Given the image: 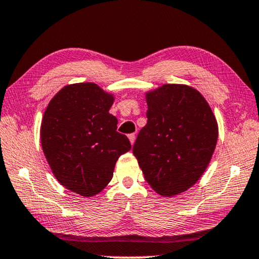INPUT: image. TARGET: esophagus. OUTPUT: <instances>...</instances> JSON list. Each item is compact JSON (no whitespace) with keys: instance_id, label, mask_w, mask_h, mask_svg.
Segmentation results:
<instances>
[{"instance_id":"esophagus-1","label":"esophagus","mask_w":259,"mask_h":259,"mask_svg":"<svg viewBox=\"0 0 259 259\" xmlns=\"http://www.w3.org/2000/svg\"><path fill=\"white\" fill-rule=\"evenodd\" d=\"M128 139H130V141H131V144H134V141H136V134L134 133H131V134H128Z\"/></svg>"}]
</instances>
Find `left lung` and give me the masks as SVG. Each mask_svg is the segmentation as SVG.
<instances>
[{
  "label": "left lung",
  "mask_w": 259,
  "mask_h": 259,
  "mask_svg": "<svg viewBox=\"0 0 259 259\" xmlns=\"http://www.w3.org/2000/svg\"><path fill=\"white\" fill-rule=\"evenodd\" d=\"M147 123L133 146L145 180L171 197L198 181L215 151L219 126L197 90L164 84L146 93Z\"/></svg>",
  "instance_id": "obj_1"
}]
</instances>
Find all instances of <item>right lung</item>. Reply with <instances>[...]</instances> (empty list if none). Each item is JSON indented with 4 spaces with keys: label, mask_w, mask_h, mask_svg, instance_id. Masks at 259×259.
Here are the masks:
<instances>
[{
    "label": "right lung",
    "mask_w": 259,
    "mask_h": 259,
    "mask_svg": "<svg viewBox=\"0 0 259 259\" xmlns=\"http://www.w3.org/2000/svg\"><path fill=\"white\" fill-rule=\"evenodd\" d=\"M114 97L95 83L66 85L49 103L40 142L55 178L71 192L95 196L113 176L119 156L131 149L117 132L110 108Z\"/></svg>",
    "instance_id": "1"
}]
</instances>
